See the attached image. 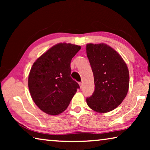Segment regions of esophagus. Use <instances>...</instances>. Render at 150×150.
I'll use <instances>...</instances> for the list:
<instances>
[{"instance_id": "1", "label": "esophagus", "mask_w": 150, "mask_h": 150, "mask_svg": "<svg viewBox=\"0 0 150 150\" xmlns=\"http://www.w3.org/2000/svg\"><path fill=\"white\" fill-rule=\"evenodd\" d=\"M79 86H80V87H81V88H82V87H83V83H81V82H79Z\"/></svg>"}]
</instances>
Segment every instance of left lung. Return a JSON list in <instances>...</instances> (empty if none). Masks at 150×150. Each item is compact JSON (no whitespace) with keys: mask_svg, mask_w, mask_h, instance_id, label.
<instances>
[{"mask_svg":"<svg viewBox=\"0 0 150 150\" xmlns=\"http://www.w3.org/2000/svg\"><path fill=\"white\" fill-rule=\"evenodd\" d=\"M87 55L92 68L95 91L87 98V105L97 112L116 108L128 93L129 71L122 58L105 44H88Z\"/></svg>","mask_w":150,"mask_h":150,"instance_id":"1","label":"left lung"}]
</instances>
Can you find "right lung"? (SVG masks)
I'll return each instance as SVG.
<instances>
[{"mask_svg": "<svg viewBox=\"0 0 150 150\" xmlns=\"http://www.w3.org/2000/svg\"><path fill=\"white\" fill-rule=\"evenodd\" d=\"M79 45L60 43L34 63L28 76L30 95L40 110L50 115L63 112L80 87L71 77L72 58Z\"/></svg>", "mask_w": 150, "mask_h": 150, "instance_id": "obj_1", "label": "right lung"}]
</instances>
